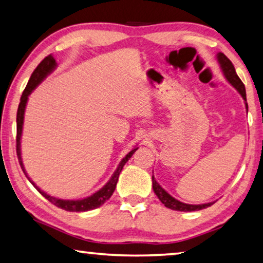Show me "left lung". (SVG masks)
<instances>
[{"mask_svg": "<svg viewBox=\"0 0 263 263\" xmlns=\"http://www.w3.org/2000/svg\"><path fill=\"white\" fill-rule=\"evenodd\" d=\"M217 59L219 61L220 67L224 72L225 78L228 79V81L232 84V86L237 89L239 91V94L242 96V99L245 100V105H246V109L248 111V104H247V100H246V89H245V86L241 80L239 79V77L235 73L234 66L231 60L226 57L224 53L219 52L217 54ZM152 182H153V190L155 195L158 196V198L161 201L162 204H164V206L168 209H172V210L175 211H197V210H202V209H205L211 206L215 202H210V203H205V204H197V205H194V204H185L182 203L180 201H177L176 198L173 197V196L169 195L166 190H164L161 185H160L157 181H155L154 176L152 175Z\"/></svg>", "mask_w": 263, "mask_h": 263, "instance_id": "left-lung-1", "label": "left lung"}]
</instances>
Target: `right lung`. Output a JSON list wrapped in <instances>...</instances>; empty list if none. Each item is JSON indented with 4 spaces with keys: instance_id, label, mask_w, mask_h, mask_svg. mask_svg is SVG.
Here are the masks:
<instances>
[{
    "instance_id": "obj_1",
    "label": "right lung",
    "mask_w": 263,
    "mask_h": 263,
    "mask_svg": "<svg viewBox=\"0 0 263 263\" xmlns=\"http://www.w3.org/2000/svg\"><path fill=\"white\" fill-rule=\"evenodd\" d=\"M57 67V62L55 59L52 57V54L47 55L45 59H44L41 64L37 66V68L33 70L32 75L29 80L28 84L24 89L23 94H22L21 97V102L18 105V110H17V137H16V152H17V158H18L20 164L22 167V171L24 172L25 176L28 177L29 181L33 184V186L37 189L39 193H41L44 197H45L47 201H50L52 204H54L55 206L62 209V210L66 211H70V212H83V211H89V210H94L96 208H100L101 205L108 201V199L111 197V195L114 194V191L116 189V184L118 182V177L119 174H121L122 169L124 167L128 159L132 157V154L136 152L138 147L133 148L130 153L126 154V157L124 158L121 163H119L118 168L116 169V172L114 173V175L111 176L110 181L106 183L103 188L100 189L99 191H96L95 194H92L91 196H89L87 198L83 199H78V201H69V199H59L57 197H53V196L47 195L46 193H44L42 189H39L37 185L34 184L33 181H31L30 177L28 176V173L25 172L24 166H23V161H22V157H21V137H22V130H23V122H24V111H25V106H26V102H28V97L29 95L32 92L33 89L41 83L44 79H45L48 74H50L53 69Z\"/></svg>"
}]
</instances>
